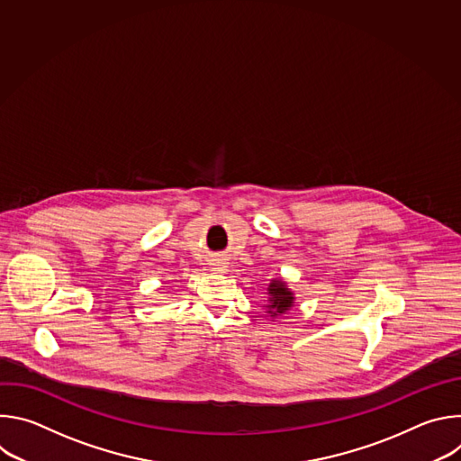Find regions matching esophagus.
Returning <instances> with one entry per match:
<instances>
[{"label": "esophagus", "mask_w": 461, "mask_h": 461, "mask_svg": "<svg viewBox=\"0 0 461 461\" xmlns=\"http://www.w3.org/2000/svg\"><path fill=\"white\" fill-rule=\"evenodd\" d=\"M226 265H228V262H226L224 257H217L215 262H213V270H215V272H224V270L228 268Z\"/></svg>", "instance_id": "34e87169"}]
</instances>
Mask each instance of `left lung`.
<instances>
[{"label": "left lung", "instance_id": "obj_1", "mask_svg": "<svg viewBox=\"0 0 461 461\" xmlns=\"http://www.w3.org/2000/svg\"><path fill=\"white\" fill-rule=\"evenodd\" d=\"M270 292V303H268V308H270V313L276 317L279 313H285L292 303H294V297L290 294V290L281 283V281H274L268 288Z\"/></svg>", "mask_w": 461, "mask_h": 461}]
</instances>
